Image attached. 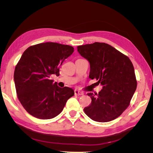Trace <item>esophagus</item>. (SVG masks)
Masks as SVG:
<instances>
[{"mask_svg": "<svg viewBox=\"0 0 153 153\" xmlns=\"http://www.w3.org/2000/svg\"><path fill=\"white\" fill-rule=\"evenodd\" d=\"M75 94L76 95H82L83 92L82 91H78L77 89H75Z\"/></svg>", "mask_w": 153, "mask_h": 153, "instance_id": "obj_1", "label": "esophagus"}]
</instances>
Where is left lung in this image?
<instances>
[{
	"instance_id": "left-lung-1",
	"label": "left lung",
	"mask_w": 153,
	"mask_h": 153,
	"mask_svg": "<svg viewBox=\"0 0 153 153\" xmlns=\"http://www.w3.org/2000/svg\"><path fill=\"white\" fill-rule=\"evenodd\" d=\"M90 63L89 78L103 86L98 94L88 93L92 101L84 110L94 121L105 123L117 118L129 105L137 82L133 64L126 55L105 43L77 47Z\"/></svg>"
}]
</instances>
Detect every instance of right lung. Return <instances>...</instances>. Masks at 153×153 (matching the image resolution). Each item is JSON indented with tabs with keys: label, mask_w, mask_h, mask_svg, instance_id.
Returning <instances> with one entry per match:
<instances>
[{
	"label": "right lung",
	"mask_w": 153,
	"mask_h": 153,
	"mask_svg": "<svg viewBox=\"0 0 153 153\" xmlns=\"http://www.w3.org/2000/svg\"><path fill=\"white\" fill-rule=\"evenodd\" d=\"M74 52L71 46L47 42L30 46L23 53L14 73L18 100L32 116L50 119L61 113L75 94L71 88L59 87L51 79Z\"/></svg>",
	"instance_id": "1"
}]
</instances>
